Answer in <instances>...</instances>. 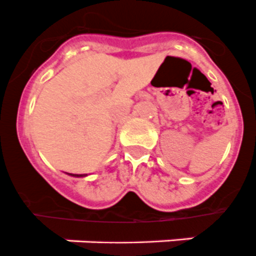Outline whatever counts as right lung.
<instances>
[{
  "label": "right lung",
  "mask_w": 256,
  "mask_h": 256,
  "mask_svg": "<svg viewBox=\"0 0 256 256\" xmlns=\"http://www.w3.org/2000/svg\"><path fill=\"white\" fill-rule=\"evenodd\" d=\"M72 176H85V174H70Z\"/></svg>",
  "instance_id": "add662e5"
}]
</instances>
